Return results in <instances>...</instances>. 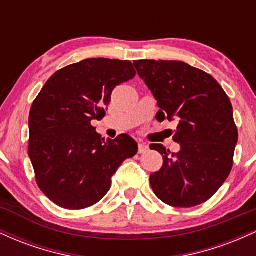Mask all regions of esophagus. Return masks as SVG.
Returning a JSON list of instances; mask_svg holds the SVG:
<instances>
[{
    "label": "esophagus",
    "mask_w": 256,
    "mask_h": 256,
    "mask_svg": "<svg viewBox=\"0 0 256 256\" xmlns=\"http://www.w3.org/2000/svg\"><path fill=\"white\" fill-rule=\"evenodd\" d=\"M149 150V146L144 142H140L138 143V152L140 154H143V152H146Z\"/></svg>",
    "instance_id": "34e87169"
}]
</instances>
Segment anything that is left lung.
Wrapping results in <instances>:
<instances>
[{"label": "left lung", "instance_id": "1", "mask_svg": "<svg viewBox=\"0 0 256 256\" xmlns=\"http://www.w3.org/2000/svg\"><path fill=\"white\" fill-rule=\"evenodd\" d=\"M158 101L156 119L177 120V154L152 144L164 156L150 174L155 195L172 207L189 208L210 200L232 168L238 132L230 98L212 76L182 61L134 62Z\"/></svg>", "mask_w": 256, "mask_h": 256}]
</instances>
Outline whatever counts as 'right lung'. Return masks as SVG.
Listing matches in <instances>:
<instances>
[{
	"instance_id": "1",
	"label": "right lung",
	"mask_w": 256,
	"mask_h": 256,
	"mask_svg": "<svg viewBox=\"0 0 256 256\" xmlns=\"http://www.w3.org/2000/svg\"><path fill=\"white\" fill-rule=\"evenodd\" d=\"M130 61L86 58L55 72L32 104L28 156L40 189L66 210L98 204L120 165L136 155L128 134L101 137L91 120L104 118L116 85L134 78Z\"/></svg>"
}]
</instances>
